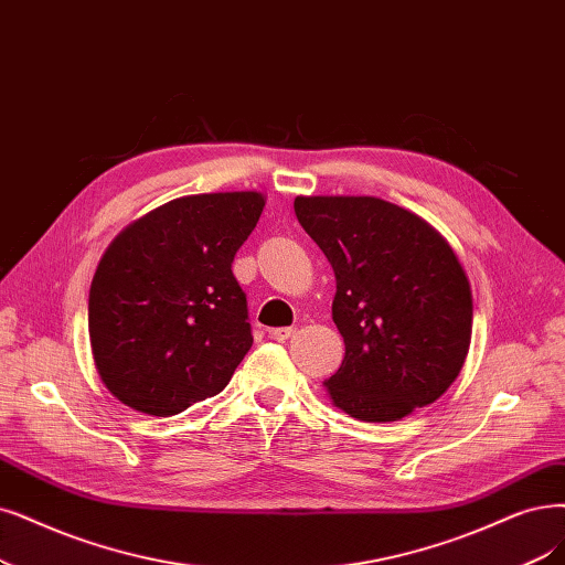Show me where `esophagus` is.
I'll return each instance as SVG.
<instances>
[{"label": "esophagus", "instance_id": "1", "mask_svg": "<svg viewBox=\"0 0 565 565\" xmlns=\"http://www.w3.org/2000/svg\"><path fill=\"white\" fill-rule=\"evenodd\" d=\"M294 332H296V328H271L267 335H269V340H277V342H284V340H288V338H294Z\"/></svg>", "mask_w": 565, "mask_h": 565}]
</instances>
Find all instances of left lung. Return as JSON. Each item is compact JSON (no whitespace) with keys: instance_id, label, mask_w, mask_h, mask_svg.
Here are the masks:
<instances>
[{"instance_id":"8db88e82","label":"left lung","mask_w":565,"mask_h":565,"mask_svg":"<svg viewBox=\"0 0 565 565\" xmlns=\"http://www.w3.org/2000/svg\"><path fill=\"white\" fill-rule=\"evenodd\" d=\"M294 206L338 281L332 321L347 351L323 382L330 403L370 424L435 403L472 338V290L449 242L382 198L298 195Z\"/></svg>"}]
</instances>
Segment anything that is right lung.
Segmentation results:
<instances>
[{
  "instance_id": "add662e5",
  "label": "right lung",
  "mask_w": 565,
  "mask_h": 565,
  "mask_svg": "<svg viewBox=\"0 0 565 565\" xmlns=\"http://www.w3.org/2000/svg\"><path fill=\"white\" fill-rule=\"evenodd\" d=\"M265 206L258 191L185 195L122 227L88 298V335L116 401L172 416L221 393L254 344L237 248Z\"/></svg>"
}]
</instances>
